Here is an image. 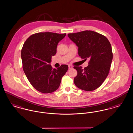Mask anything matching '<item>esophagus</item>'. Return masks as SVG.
I'll return each mask as SVG.
<instances>
[{"label": "esophagus", "instance_id": "obj_1", "mask_svg": "<svg viewBox=\"0 0 133 133\" xmlns=\"http://www.w3.org/2000/svg\"><path fill=\"white\" fill-rule=\"evenodd\" d=\"M68 67H69V69H71L73 68V66L71 65H69Z\"/></svg>", "mask_w": 133, "mask_h": 133}]
</instances>
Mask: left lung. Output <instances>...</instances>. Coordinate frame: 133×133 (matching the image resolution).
Wrapping results in <instances>:
<instances>
[{
    "instance_id": "8db88e82",
    "label": "left lung",
    "mask_w": 133,
    "mask_h": 133,
    "mask_svg": "<svg viewBox=\"0 0 133 133\" xmlns=\"http://www.w3.org/2000/svg\"><path fill=\"white\" fill-rule=\"evenodd\" d=\"M78 48V54L89 65L82 69L74 66L77 75L74 82L78 88L91 91L99 88L107 78L113 59L111 45L107 38L100 33L86 30L68 34Z\"/></svg>"
}]
</instances>
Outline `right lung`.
<instances>
[{"label":"right lung","mask_w":133,"mask_h":133,"mask_svg":"<svg viewBox=\"0 0 133 133\" xmlns=\"http://www.w3.org/2000/svg\"><path fill=\"white\" fill-rule=\"evenodd\" d=\"M66 33L39 32L31 35L26 40L21 50L23 69L32 86L42 93L57 90L68 66L62 65L53 68L50 63L56 53L58 43Z\"/></svg>","instance_id":"add662e5"}]
</instances>
